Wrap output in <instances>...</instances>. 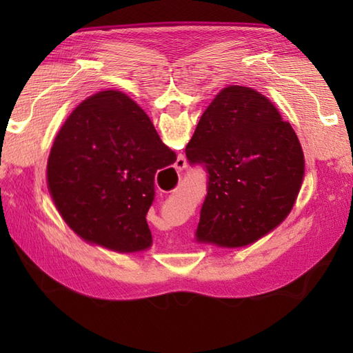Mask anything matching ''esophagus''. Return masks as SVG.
I'll use <instances>...</instances> for the list:
<instances>
[{"label":"esophagus","mask_w":353,"mask_h":353,"mask_svg":"<svg viewBox=\"0 0 353 353\" xmlns=\"http://www.w3.org/2000/svg\"><path fill=\"white\" fill-rule=\"evenodd\" d=\"M176 168H177V170H185V168H186V157H185V156H179V157H177Z\"/></svg>","instance_id":"34e87169"}]
</instances>
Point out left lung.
I'll list each match as a JSON object with an SVG mask.
<instances>
[{"label": "left lung", "mask_w": 353, "mask_h": 353, "mask_svg": "<svg viewBox=\"0 0 353 353\" xmlns=\"http://www.w3.org/2000/svg\"><path fill=\"white\" fill-rule=\"evenodd\" d=\"M203 165L208 194L197 241L243 247L287 219L301 191V142L267 97L252 88H224L201 115L185 148Z\"/></svg>", "instance_id": "8db88e82"}]
</instances>
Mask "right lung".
Segmentation results:
<instances>
[{"label":"right lung","mask_w":353,"mask_h":353,"mask_svg":"<svg viewBox=\"0 0 353 353\" xmlns=\"http://www.w3.org/2000/svg\"><path fill=\"white\" fill-rule=\"evenodd\" d=\"M171 159L176 153L145 112L123 92L103 91L81 101L59 130L47 165L48 191L85 241L141 252L153 241L145 215L154 174L168 170Z\"/></svg>","instance_id":"obj_1"}]
</instances>
